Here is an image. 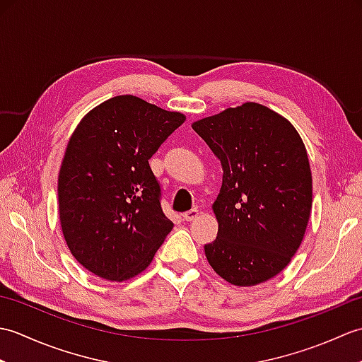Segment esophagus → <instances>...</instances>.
Returning a JSON list of instances; mask_svg holds the SVG:
<instances>
[{
	"label": "esophagus",
	"mask_w": 362,
	"mask_h": 362,
	"mask_svg": "<svg viewBox=\"0 0 362 362\" xmlns=\"http://www.w3.org/2000/svg\"><path fill=\"white\" fill-rule=\"evenodd\" d=\"M197 216H199V211H197L196 209H193V210H189V211H187V213H183V214H182L183 221H187V222L194 221Z\"/></svg>",
	"instance_id": "34e87169"
}]
</instances>
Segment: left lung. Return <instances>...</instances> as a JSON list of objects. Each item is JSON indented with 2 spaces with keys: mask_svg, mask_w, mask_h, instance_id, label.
Masks as SVG:
<instances>
[{
  "mask_svg": "<svg viewBox=\"0 0 362 362\" xmlns=\"http://www.w3.org/2000/svg\"><path fill=\"white\" fill-rule=\"evenodd\" d=\"M221 160V193L213 204L218 238L205 244L210 266L236 286L272 279L303 240L313 206L305 144L289 121L245 103L193 124Z\"/></svg>",
  "mask_w": 362,
  "mask_h": 362,
  "instance_id": "obj_1",
  "label": "left lung"
}]
</instances>
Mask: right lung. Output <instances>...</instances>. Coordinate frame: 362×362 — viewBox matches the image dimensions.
Returning a JSON list of instances; mask_svg holds the SVG:
<instances>
[{"label": "right lung", "instance_id": "right-lung-1", "mask_svg": "<svg viewBox=\"0 0 362 362\" xmlns=\"http://www.w3.org/2000/svg\"><path fill=\"white\" fill-rule=\"evenodd\" d=\"M183 122L179 112L122 95L76 127L59 174V211L68 249L90 272L135 276L173 230L149 158Z\"/></svg>", "mask_w": 362, "mask_h": 362}]
</instances>
